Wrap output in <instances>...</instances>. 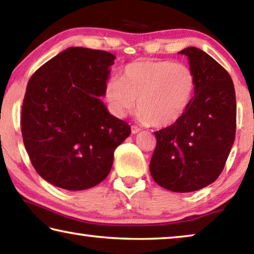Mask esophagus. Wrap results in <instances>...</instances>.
I'll list each match as a JSON object with an SVG mask.
<instances>
[{"instance_id": "obj_1", "label": "esophagus", "mask_w": 254, "mask_h": 254, "mask_svg": "<svg viewBox=\"0 0 254 254\" xmlns=\"http://www.w3.org/2000/svg\"><path fill=\"white\" fill-rule=\"evenodd\" d=\"M140 131H141V128H140V127H131V132H132V133H133V134H135V133H138V132H140Z\"/></svg>"}]
</instances>
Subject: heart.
I'll use <instances>...</instances> for the list:
<instances>
[{
  "mask_svg": "<svg viewBox=\"0 0 254 254\" xmlns=\"http://www.w3.org/2000/svg\"><path fill=\"white\" fill-rule=\"evenodd\" d=\"M195 86V75L185 64L140 60L124 67L120 79L107 83L105 99L117 117L130 113L137 101L139 121L166 127L186 114Z\"/></svg>",
  "mask_w": 254,
  "mask_h": 254,
  "instance_id": "b5f03b06",
  "label": "heart"
}]
</instances>
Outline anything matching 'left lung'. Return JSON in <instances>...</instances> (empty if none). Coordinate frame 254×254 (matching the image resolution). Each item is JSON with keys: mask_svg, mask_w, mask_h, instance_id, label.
I'll list each match as a JSON object with an SVG mask.
<instances>
[{"mask_svg": "<svg viewBox=\"0 0 254 254\" xmlns=\"http://www.w3.org/2000/svg\"><path fill=\"white\" fill-rule=\"evenodd\" d=\"M179 54L188 57L195 94L177 123L154 132L149 170L161 187L190 192L209 186L225 168L235 140L236 97L228 71L212 57L195 47Z\"/></svg>", "mask_w": 254, "mask_h": 254, "instance_id": "8db88e82", "label": "left lung"}]
</instances>
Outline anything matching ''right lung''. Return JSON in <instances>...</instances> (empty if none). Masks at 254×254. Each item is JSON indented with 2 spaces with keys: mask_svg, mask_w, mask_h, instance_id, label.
Wrapping results in <instances>:
<instances>
[{
  "mask_svg": "<svg viewBox=\"0 0 254 254\" xmlns=\"http://www.w3.org/2000/svg\"><path fill=\"white\" fill-rule=\"evenodd\" d=\"M114 60L107 51L68 48L29 78L20 119L24 145L36 172L57 187L100 184L116 147L131 133L99 99Z\"/></svg>",
  "mask_w": 254,
  "mask_h": 254,
  "instance_id": "add662e5",
  "label": "right lung"
}]
</instances>
